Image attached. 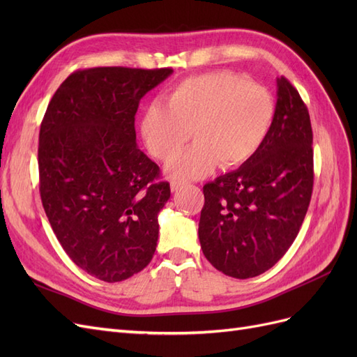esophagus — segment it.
Here are the masks:
<instances>
[{"instance_id": "1", "label": "esophagus", "mask_w": 357, "mask_h": 357, "mask_svg": "<svg viewBox=\"0 0 357 357\" xmlns=\"http://www.w3.org/2000/svg\"><path fill=\"white\" fill-rule=\"evenodd\" d=\"M185 188V183H178V181H172L171 183V192H178Z\"/></svg>"}]
</instances>
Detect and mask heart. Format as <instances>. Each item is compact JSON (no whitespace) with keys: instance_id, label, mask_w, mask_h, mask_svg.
I'll return each instance as SVG.
<instances>
[{"instance_id":"heart-1","label":"heart","mask_w":357,"mask_h":357,"mask_svg":"<svg viewBox=\"0 0 357 357\" xmlns=\"http://www.w3.org/2000/svg\"><path fill=\"white\" fill-rule=\"evenodd\" d=\"M275 105L264 86L228 71L193 75L176 84L165 104H150L142 117V137L160 160L176 158L190 137L185 155L167 165L171 180L202 178L219 164L241 167L262 147L274 121Z\"/></svg>"}]
</instances>
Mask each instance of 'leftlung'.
Segmentation results:
<instances>
[{
	"instance_id": "8db88e82",
	"label": "left lung",
	"mask_w": 357,
	"mask_h": 357,
	"mask_svg": "<svg viewBox=\"0 0 357 357\" xmlns=\"http://www.w3.org/2000/svg\"><path fill=\"white\" fill-rule=\"evenodd\" d=\"M312 131L298 91L277 79V104L259 152L204 186L199 243L207 261L234 278L273 268L295 241L312 192Z\"/></svg>"
}]
</instances>
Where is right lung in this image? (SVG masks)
Returning <instances> with one entry per match:
<instances>
[{"label":"right lung","mask_w":357,"mask_h":357,"mask_svg":"<svg viewBox=\"0 0 357 357\" xmlns=\"http://www.w3.org/2000/svg\"><path fill=\"white\" fill-rule=\"evenodd\" d=\"M171 68L98 67L73 73L50 100L40 128L43 207L62 248L107 283L144 269L156 250L158 214L169 183L137 147L139 100Z\"/></svg>","instance_id":"obj_1"}]
</instances>
